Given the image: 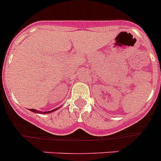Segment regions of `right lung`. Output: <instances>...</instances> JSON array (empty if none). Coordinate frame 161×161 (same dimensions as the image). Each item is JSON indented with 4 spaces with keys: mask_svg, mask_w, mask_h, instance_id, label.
I'll use <instances>...</instances> for the list:
<instances>
[{
    "mask_svg": "<svg viewBox=\"0 0 161 161\" xmlns=\"http://www.w3.org/2000/svg\"><path fill=\"white\" fill-rule=\"evenodd\" d=\"M58 109V108H55V109H53L51 110V111H47V112H41V111H38V110H36L34 109V108H32V109H29L31 112H32V113H45V114H46V113H53V112L56 111V110Z\"/></svg>",
    "mask_w": 161,
    "mask_h": 161,
    "instance_id": "add662e5",
    "label": "right lung"
}]
</instances>
